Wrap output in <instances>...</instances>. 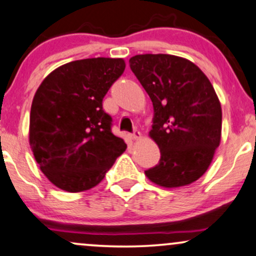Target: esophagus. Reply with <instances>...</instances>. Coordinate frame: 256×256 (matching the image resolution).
Wrapping results in <instances>:
<instances>
[{
	"label": "esophagus",
	"mask_w": 256,
	"mask_h": 256,
	"mask_svg": "<svg viewBox=\"0 0 256 256\" xmlns=\"http://www.w3.org/2000/svg\"><path fill=\"white\" fill-rule=\"evenodd\" d=\"M129 138H130V139H133V140H138V139H140V138H141V133L139 130H135L134 133L129 134Z\"/></svg>",
	"instance_id": "esophagus-1"
}]
</instances>
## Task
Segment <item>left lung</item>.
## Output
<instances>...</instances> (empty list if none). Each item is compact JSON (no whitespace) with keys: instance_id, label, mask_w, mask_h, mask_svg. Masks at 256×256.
Segmentation results:
<instances>
[{"instance_id":"1","label":"left lung","mask_w":256,"mask_h":256,"mask_svg":"<svg viewBox=\"0 0 256 256\" xmlns=\"http://www.w3.org/2000/svg\"><path fill=\"white\" fill-rule=\"evenodd\" d=\"M129 66L152 100L150 136L160 150L146 176L165 188L190 184L206 172L220 142L222 108L212 84L178 56L136 55Z\"/></svg>"}]
</instances>
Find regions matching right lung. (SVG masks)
I'll use <instances>...</instances> for the list:
<instances>
[{"instance_id": "obj_1", "label": "right lung", "mask_w": 256, "mask_h": 256, "mask_svg": "<svg viewBox=\"0 0 256 256\" xmlns=\"http://www.w3.org/2000/svg\"><path fill=\"white\" fill-rule=\"evenodd\" d=\"M122 58L79 60L50 73L38 87L30 115V146L56 187L91 189L127 148L111 132L103 98L123 74Z\"/></svg>"}]
</instances>
